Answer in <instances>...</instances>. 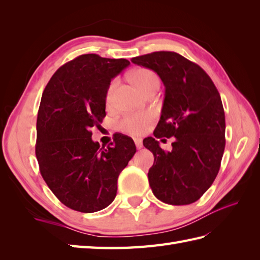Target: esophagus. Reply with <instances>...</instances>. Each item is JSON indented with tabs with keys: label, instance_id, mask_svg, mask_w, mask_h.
Masks as SVG:
<instances>
[{
	"label": "esophagus",
	"instance_id": "esophagus-1",
	"mask_svg": "<svg viewBox=\"0 0 260 260\" xmlns=\"http://www.w3.org/2000/svg\"><path fill=\"white\" fill-rule=\"evenodd\" d=\"M134 142H135V145L136 147L139 148V150H141V148L143 147V142L141 139H134Z\"/></svg>",
	"mask_w": 260,
	"mask_h": 260
}]
</instances>
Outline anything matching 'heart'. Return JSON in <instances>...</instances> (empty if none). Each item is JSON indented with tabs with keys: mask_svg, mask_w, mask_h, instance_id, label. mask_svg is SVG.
<instances>
[{
	"mask_svg": "<svg viewBox=\"0 0 260 260\" xmlns=\"http://www.w3.org/2000/svg\"><path fill=\"white\" fill-rule=\"evenodd\" d=\"M131 78L143 92H145L148 88H151L154 85H158V78L156 74L150 69L142 68L134 70L133 73L131 74ZM115 86L116 80L112 81V84L108 87L106 93L107 102H110V99H112ZM152 120L153 114L150 112L129 113L124 115L123 117L120 118L117 126L120 131L125 132V133H128L132 135H141L147 131L148 126L152 123Z\"/></svg>",
	"mask_w": 260,
	"mask_h": 260,
	"instance_id": "b5f03b06",
	"label": "heart"
}]
</instances>
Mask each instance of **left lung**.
I'll return each mask as SVG.
<instances>
[{"label":"left lung","mask_w":260,"mask_h":260,"mask_svg":"<svg viewBox=\"0 0 260 260\" xmlns=\"http://www.w3.org/2000/svg\"><path fill=\"white\" fill-rule=\"evenodd\" d=\"M132 62L153 70L165 87L161 118L154 137L143 141L154 155L150 186L158 200L184 206L199 200L217 176L223 155L225 119L221 97L200 66L172 51L135 57ZM175 137L164 151L157 138Z\"/></svg>","instance_id":"1"}]
</instances>
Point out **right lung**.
I'll use <instances>...</instances> for the list:
<instances>
[{
  "instance_id": "obj_1",
  "label": "right lung",
  "mask_w": 260,
  "mask_h": 260,
  "mask_svg": "<svg viewBox=\"0 0 260 260\" xmlns=\"http://www.w3.org/2000/svg\"><path fill=\"white\" fill-rule=\"evenodd\" d=\"M129 61L88 53L60 67L43 90L37 119L36 155L40 172L66 207L91 213L108 207L117 193V179L136 146L115 134L101 147L91 127L106 116L110 81Z\"/></svg>"
}]
</instances>
